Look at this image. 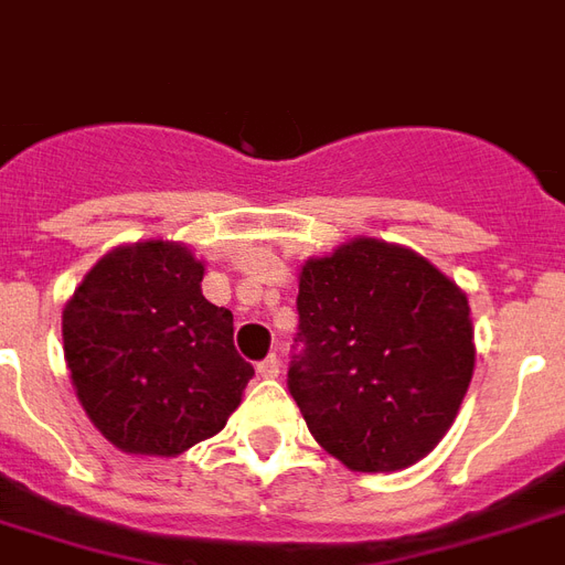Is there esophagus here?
Here are the masks:
<instances>
[{"instance_id":"1","label":"esophagus","mask_w":565,"mask_h":565,"mask_svg":"<svg viewBox=\"0 0 565 565\" xmlns=\"http://www.w3.org/2000/svg\"><path fill=\"white\" fill-rule=\"evenodd\" d=\"M257 372L263 375V379H278V372H281V360L271 354L266 356L263 363H257Z\"/></svg>"}]
</instances>
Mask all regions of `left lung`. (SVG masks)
Returning a JSON list of instances; mask_svg holds the SVG:
<instances>
[{
	"label": "left lung",
	"mask_w": 565,
	"mask_h": 565,
	"mask_svg": "<svg viewBox=\"0 0 565 565\" xmlns=\"http://www.w3.org/2000/svg\"><path fill=\"white\" fill-rule=\"evenodd\" d=\"M287 387L323 450L396 472L448 433L475 369L469 299L415 250L360 235L299 271Z\"/></svg>",
	"instance_id": "obj_1"
}]
</instances>
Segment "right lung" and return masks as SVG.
I'll list each match as a JSON object with an SVG mask.
<instances>
[{
	"label": "right lung",
	"mask_w": 565,
	"mask_h": 565,
	"mask_svg": "<svg viewBox=\"0 0 565 565\" xmlns=\"http://www.w3.org/2000/svg\"><path fill=\"white\" fill-rule=\"evenodd\" d=\"M205 266L178 242L108 250L63 311L78 403L115 448L174 457L217 436L254 366L233 344V315L202 296Z\"/></svg>",
	"instance_id": "obj_1"
}]
</instances>
